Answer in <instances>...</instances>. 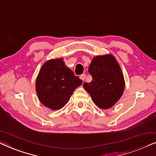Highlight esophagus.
Listing matches in <instances>:
<instances>
[{"instance_id":"1","label":"esophagus","mask_w":156,"mask_h":156,"mask_svg":"<svg viewBox=\"0 0 156 156\" xmlns=\"http://www.w3.org/2000/svg\"><path fill=\"white\" fill-rule=\"evenodd\" d=\"M85 78H86V74H82V75L80 76V79L82 81H84Z\"/></svg>"}]
</instances>
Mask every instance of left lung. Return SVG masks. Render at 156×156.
I'll list each match as a JSON object with an SVG mask.
<instances>
[{
  "label": "left lung",
  "mask_w": 156,
  "mask_h": 156,
  "mask_svg": "<svg viewBox=\"0 0 156 156\" xmlns=\"http://www.w3.org/2000/svg\"><path fill=\"white\" fill-rule=\"evenodd\" d=\"M88 72L91 82L83 87L99 108L108 109L120 99L125 88V81L120 65L112 55H98L92 59Z\"/></svg>",
  "instance_id": "1"
}]
</instances>
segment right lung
<instances>
[{
	"mask_svg": "<svg viewBox=\"0 0 156 156\" xmlns=\"http://www.w3.org/2000/svg\"><path fill=\"white\" fill-rule=\"evenodd\" d=\"M82 84L79 76L65 65L62 58L43 64L36 79L35 89L40 101L52 110L66 105L76 87Z\"/></svg>",
	"mask_w": 156,
	"mask_h": 156,
	"instance_id": "right-lung-1",
	"label": "right lung"
}]
</instances>
